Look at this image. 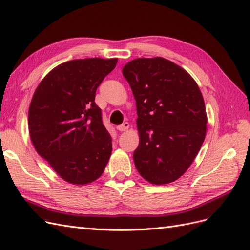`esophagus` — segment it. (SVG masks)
<instances>
[{
  "label": "esophagus",
  "mask_w": 250,
  "mask_h": 250,
  "mask_svg": "<svg viewBox=\"0 0 250 250\" xmlns=\"http://www.w3.org/2000/svg\"><path fill=\"white\" fill-rule=\"evenodd\" d=\"M130 127V124L129 123H124L123 125H117V130L120 131V132H124V131H126L127 129Z\"/></svg>",
  "instance_id": "34e87169"
}]
</instances>
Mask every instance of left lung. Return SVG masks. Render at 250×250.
<instances>
[{
    "label": "left lung",
    "instance_id": "8db88e82",
    "mask_svg": "<svg viewBox=\"0 0 250 250\" xmlns=\"http://www.w3.org/2000/svg\"><path fill=\"white\" fill-rule=\"evenodd\" d=\"M123 74L136 101L139 146L133 159L152 184L170 183L187 172L206 134L204 99L187 71L163 58L136 59Z\"/></svg>",
    "mask_w": 250,
    "mask_h": 250
}]
</instances>
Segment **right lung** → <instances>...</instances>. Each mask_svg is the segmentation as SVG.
<instances>
[{
    "instance_id": "right-lung-1",
    "label": "right lung",
    "mask_w": 250,
    "mask_h": 250,
    "mask_svg": "<svg viewBox=\"0 0 250 250\" xmlns=\"http://www.w3.org/2000/svg\"><path fill=\"white\" fill-rule=\"evenodd\" d=\"M117 61L92 58L61 63L42 78L31 99L28 126L35 151L69 183L95 181L110 159L112 138L95 93Z\"/></svg>"
}]
</instances>
